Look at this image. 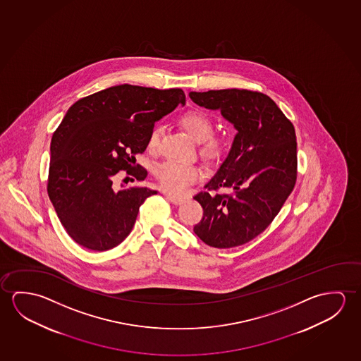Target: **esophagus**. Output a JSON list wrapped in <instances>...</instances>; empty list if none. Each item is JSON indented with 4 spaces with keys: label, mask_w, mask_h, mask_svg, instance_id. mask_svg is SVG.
Here are the masks:
<instances>
[{
    "label": "esophagus",
    "mask_w": 361,
    "mask_h": 361,
    "mask_svg": "<svg viewBox=\"0 0 361 361\" xmlns=\"http://www.w3.org/2000/svg\"><path fill=\"white\" fill-rule=\"evenodd\" d=\"M166 197L172 202L173 204L183 203V198L182 197H177V195H172V193H166Z\"/></svg>",
    "instance_id": "esophagus-1"
}]
</instances>
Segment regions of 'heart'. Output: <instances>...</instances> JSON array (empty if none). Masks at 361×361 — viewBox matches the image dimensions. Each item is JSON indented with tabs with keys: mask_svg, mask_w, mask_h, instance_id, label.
Masks as SVG:
<instances>
[{
	"mask_svg": "<svg viewBox=\"0 0 361 361\" xmlns=\"http://www.w3.org/2000/svg\"><path fill=\"white\" fill-rule=\"evenodd\" d=\"M180 126L195 142L200 143L202 154L216 158L224 150V142L213 137V124L206 114L200 111H189L180 118ZM159 142V126H154L148 137V147L157 148ZM155 176L163 188L173 193H183L190 184L202 177V169L193 163L168 161L161 163L155 171Z\"/></svg>",
	"mask_w": 361,
	"mask_h": 361,
	"instance_id": "b5f03b06",
	"label": "heart"
}]
</instances>
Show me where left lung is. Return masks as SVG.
<instances>
[{
  "instance_id": "obj_1",
  "label": "left lung",
  "mask_w": 361,
  "mask_h": 361,
  "mask_svg": "<svg viewBox=\"0 0 361 361\" xmlns=\"http://www.w3.org/2000/svg\"><path fill=\"white\" fill-rule=\"evenodd\" d=\"M198 106L219 110L237 134L228 155L195 195L203 218L195 233L216 248L240 246L262 233L296 183L298 144L291 121L262 92L226 89L189 92ZM219 188L232 195L214 194Z\"/></svg>"
}]
</instances>
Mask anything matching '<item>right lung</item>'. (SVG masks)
<instances>
[{
    "label": "right lung",
    "instance_id": "add662e5",
    "mask_svg": "<svg viewBox=\"0 0 361 361\" xmlns=\"http://www.w3.org/2000/svg\"><path fill=\"white\" fill-rule=\"evenodd\" d=\"M185 104L182 89L111 86L70 106L50 145L47 193L73 240L92 251H108L132 232L139 207L158 190H115L113 177L126 171L139 182L135 154L148 145L155 121Z\"/></svg>",
    "mask_w": 361,
    "mask_h": 361
}]
</instances>
